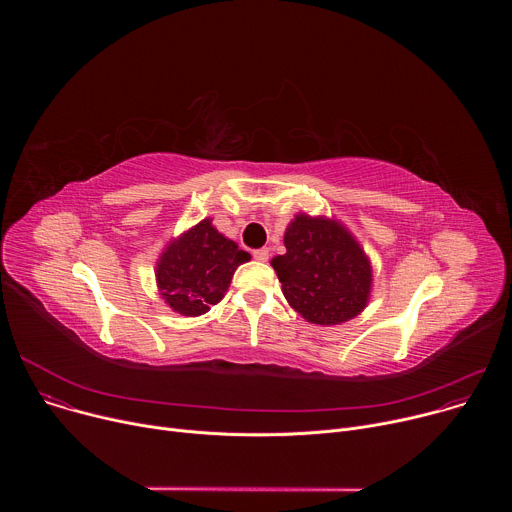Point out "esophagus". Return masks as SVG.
Wrapping results in <instances>:
<instances>
[{
  "mask_svg": "<svg viewBox=\"0 0 512 512\" xmlns=\"http://www.w3.org/2000/svg\"><path fill=\"white\" fill-rule=\"evenodd\" d=\"M253 257H255L257 261L265 263V261L269 259V249H257V251H253Z\"/></svg>",
  "mask_w": 512,
  "mask_h": 512,
  "instance_id": "1",
  "label": "esophagus"
}]
</instances>
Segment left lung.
<instances>
[{
    "label": "left lung",
    "instance_id": "1",
    "mask_svg": "<svg viewBox=\"0 0 512 512\" xmlns=\"http://www.w3.org/2000/svg\"><path fill=\"white\" fill-rule=\"evenodd\" d=\"M285 255L271 259L287 304L312 324L336 326L367 308L373 269L358 241L332 218L298 214Z\"/></svg>",
    "mask_w": 512,
    "mask_h": 512
}]
</instances>
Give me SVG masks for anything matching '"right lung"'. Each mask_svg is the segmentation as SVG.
Instances as JSON below:
<instances>
[{"instance_id": "right-lung-1", "label": "right lung", "mask_w": 512, "mask_h": 512, "mask_svg": "<svg viewBox=\"0 0 512 512\" xmlns=\"http://www.w3.org/2000/svg\"><path fill=\"white\" fill-rule=\"evenodd\" d=\"M251 255L204 218L174 239L158 259L156 281L166 304L182 316H200L223 300L235 269Z\"/></svg>"}]
</instances>
